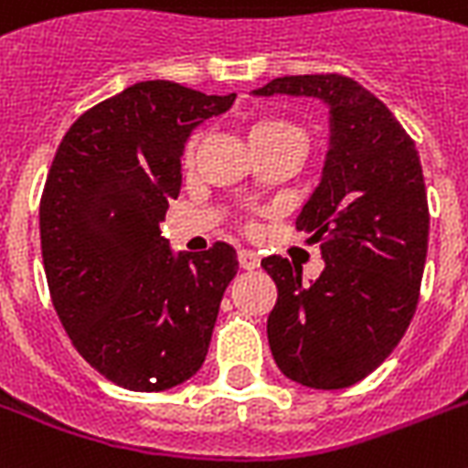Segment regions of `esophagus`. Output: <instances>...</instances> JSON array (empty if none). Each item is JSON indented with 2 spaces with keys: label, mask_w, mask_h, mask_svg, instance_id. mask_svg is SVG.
<instances>
[{
  "label": "esophagus",
  "mask_w": 468,
  "mask_h": 468,
  "mask_svg": "<svg viewBox=\"0 0 468 468\" xmlns=\"http://www.w3.org/2000/svg\"><path fill=\"white\" fill-rule=\"evenodd\" d=\"M238 262H240L242 270H257L260 267V257L252 250H240L238 252Z\"/></svg>",
  "instance_id": "esophagus-1"
}]
</instances>
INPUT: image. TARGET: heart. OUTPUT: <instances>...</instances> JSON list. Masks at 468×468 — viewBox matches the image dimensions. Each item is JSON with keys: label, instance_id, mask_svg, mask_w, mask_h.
<instances>
[{"label": "heart", "instance_id": "1", "mask_svg": "<svg viewBox=\"0 0 468 468\" xmlns=\"http://www.w3.org/2000/svg\"><path fill=\"white\" fill-rule=\"evenodd\" d=\"M248 138L250 145H260V143H293L301 150H303V141H306L303 131L293 121L279 119V116H262V119H257L250 126ZM194 148H197V135L189 138L186 148H184V162H191Z\"/></svg>", "mask_w": 468, "mask_h": 468}]
</instances>
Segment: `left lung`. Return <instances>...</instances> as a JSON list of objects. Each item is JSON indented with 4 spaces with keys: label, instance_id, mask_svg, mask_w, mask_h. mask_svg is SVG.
<instances>
[{
    "label": "left lung",
    "instance_id": "8db88e82",
    "mask_svg": "<svg viewBox=\"0 0 468 468\" xmlns=\"http://www.w3.org/2000/svg\"><path fill=\"white\" fill-rule=\"evenodd\" d=\"M255 94L330 106L323 179L296 218L325 267L311 284L286 257H264L262 267L277 284L267 337L282 374L308 388H347L391 355L418 308L430 233L420 155L352 77H277Z\"/></svg>",
    "mask_w": 468,
    "mask_h": 468
}]
</instances>
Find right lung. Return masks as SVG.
<instances>
[{
  "label": "right lung",
  "mask_w": 468,
  "mask_h": 468,
  "mask_svg": "<svg viewBox=\"0 0 468 468\" xmlns=\"http://www.w3.org/2000/svg\"><path fill=\"white\" fill-rule=\"evenodd\" d=\"M233 101L138 82L84 112L48 172L40 250L55 313L77 352L128 391H165L201 369L238 274L226 242L175 257L160 235L182 189L184 143Z\"/></svg>",
  "instance_id": "1"
}]
</instances>
